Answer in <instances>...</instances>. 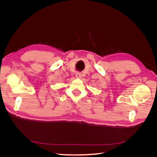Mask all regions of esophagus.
I'll return each instance as SVG.
<instances>
[{"mask_svg":"<svg viewBox=\"0 0 157 157\" xmlns=\"http://www.w3.org/2000/svg\"><path fill=\"white\" fill-rule=\"evenodd\" d=\"M76 77L77 78H81V72H77L76 73Z\"/></svg>","mask_w":157,"mask_h":157,"instance_id":"34e87169","label":"esophagus"}]
</instances>
